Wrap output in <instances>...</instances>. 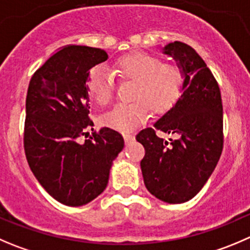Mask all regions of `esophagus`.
I'll return each mask as SVG.
<instances>
[{"label": "esophagus", "mask_w": 250, "mask_h": 250, "mask_svg": "<svg viewBox=\"0 0 250 250\" xmlns=\"http://www.w3.org/2000/svg\"><path fill=\"white\" fill-rule=\"evenodd\" d=\"M134 139H135L134 135H131V134H124V140H125V142H126V144H129V142L134 141Z\"/></svg>", "instance_id": "obj_1"}]
</instances>
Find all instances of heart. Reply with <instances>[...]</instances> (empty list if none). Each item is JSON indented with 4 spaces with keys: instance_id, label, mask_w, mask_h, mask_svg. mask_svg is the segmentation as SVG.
I'll list each match as a JSON object with an SVG mask.
<instances>
[{
    "instance_id": "b5f03b06",
    "label": "heart",
    "mask_w": 250,
    "mask_h": 250,
    "mask_svg": "<svg viewBox=\"0 0 250 250\" xmlns=\"http://www.w3.org/2000/svg\"><path fill=\"white\" fill-rule=\"evenodd\" d=\"M115 75L123 81H135L131 98L135 101L116 105L106 113L103 123L121 132L132 131L154 113L168 110L177 102L184 83V72L174 62L147 51H134L115 62ZM88 94L102 106L114 98V78L103 67H94L88 76Z\"/></svg>"
}]
</instances>
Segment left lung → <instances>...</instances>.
<instances>
[{"label":"left lung","instance_id":"left-lung-1","mask_svg":"<svg viewBox=\"0 0 250 250\" xmlns=\"http://www.w3.org/2000/svg\"><path fill=\"white\" fill-rule=\"evenodd\" d=\"M163 50L184 72L182 96L136 140L145 147L141 170L147 190L165 203L182 204L203 189L222 153V99L217 81L191 46L174 42ZM156 129L178 134L177 140L165 142Z\"/></svg>","mask_w":250,"mask_h":250}]
</instances>
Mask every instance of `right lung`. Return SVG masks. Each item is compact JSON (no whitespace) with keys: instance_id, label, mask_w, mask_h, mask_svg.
Wrapping results in <instances>:
<instances>
[{"instance_id":"1","label":"right lung","mask_w":250,"mask_h":250,"mask_svg":"<svg viewBox=\"0 0 250 250\" xmlns=\"http://www.w3.org/2000/svg\"><path fill=\"white\" fill-rule=\"evenodd\" d=\"M106 59L102 49L67 45L35 71L28 87L25 157L40 185L63 205L82 206L101 195L124 148L123 136L109 127L78 142L93 126L88 76Z\"/></svg>"}]
</instances>
